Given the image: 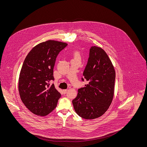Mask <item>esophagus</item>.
I'll use <instances>...</instances> for the list:
<instances>
[{"mask_svg": "<svg viewBox=\"0 0 147 147\" xmlns=\"http://www.w3.org/2000/svg\"><path fill=\"white\" fill-rule=\"evenodd\" d=\"M67 92V90L66 89V90H63V92H64V94H66V92Z\"/></svg>", "mask_w": 147, "mask_h": 147, "instance_id": "obj_1", "label": "esophagus"}]
</instances>
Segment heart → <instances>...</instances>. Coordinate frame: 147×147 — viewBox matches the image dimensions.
<instances>
[{
	"label": "heart",
	"instance_id": "1",
	"mask_svg": "<svg viewBox=\"0 0 147 147\" xmlns=\"http://www.w3.org/2000/svg\"><path fill=\"white\" fill-rule=\"evenodd\" d=\"M77 54H76V57H77Z\"/></svg>",
	"mask_w": 147,
	"mask_h": 147
}]
</instances>
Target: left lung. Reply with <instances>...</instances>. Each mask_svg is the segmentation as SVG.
<instances>
[{"mask_svg":"<svg viewBox=\"0 0 147 147\" xmlns=\"http://www.w3.org/2000/svg\"><path fill=\"white\" fill-rule=\"evenodd\" d=\"M88 81L78 90L72 100L77 114L85 119H94L103 115L108 109L114 95L116 74L107 53L96 46L90 49L87 64L83 72Z\"/></svg>","mask_w":147,"mask_h":147,"instance_id":"obj_1","label":"left lung"}]
</instances>
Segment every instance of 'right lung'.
I'll list each match as a JSON object with an SVG mask.
<instances>
[{
  "mask_svg": "<svg viewBox=\"0 0 147 147\" xmlns=\"http://www.w3.org/2000/svg\"><path fill=\"white\" fill-rule=\"evenodd\" d=\"M66 43L49 40L34 47L26 56L20 73L18 91L24 105L36 115H48L56 108L61 94L50 81L59 52Z\"/></svg>",
  "mask_w": 147,
  "mask_h": 147,
  "instance_id": "1",
  "label": "right lung"
}]
</instances>
